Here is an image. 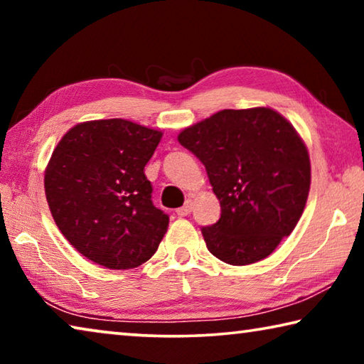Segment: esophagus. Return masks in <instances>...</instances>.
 Returning <instances> with one entry per match:
<instances>
[{"mask_svg":"<svg viewBox=\"0 0 364 364\" xmlns=\"http://www.w3.org/2000/svg\"><path fill=\"white\" fill-rule=\"evenodd\" d=\"M191 210H193V200L188 199L186 202H184V205H183V207L176 208V213L180 215V217H186V215H189V213H191Z\"/></svg>","mask_w":364,"mask_h":364,"instance_id":"obj_1","label":"esophagus"}]
</instances>
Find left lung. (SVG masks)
<instances>
[{
    "label": "left lung",
    "instance_id": "8db88e82",
    "mask_svg": "<svg viewBox=\"0 0 364 364\" xmlns=\"http://www.w3.org/2000/svg\"><path fill=\"white\" fill-rule=\"evenodd\" d=\"M205 165L221 217L202 228L210 254L242 267L267 258L294 231L310 193L308 149L269 107L225 109L178 134Z\"/></svg>",
    "mask_w": 364,
    "mask_h": 364
}]
</instances>
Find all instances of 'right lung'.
<instances>
[{"label":"right lung","instance_id":"obj_1","mask_svg":"<svg viewBox=\"0 0 364 364\" xmlns=\"http://www.w3.org/2000/svg\"><path fill=\"white\" fill-rule=\"evenodd\" d=\"M162 132L125 120L77 123L53 151L45 193L59 231L80 254L130 269L156 254L168 215L152 204L144 167Z\"/></svg>","mask_w":364,"mask_h":364}]
</instances>
